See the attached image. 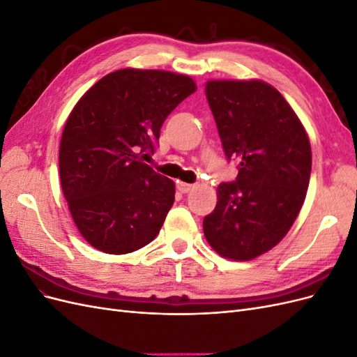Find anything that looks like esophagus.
<instances>
[{"mask_svg": "<svg viewBox=\"0 0 357 357\" xmlns=\"http://www.w3.org/2000/svg\"><path fill=\"white\" fill-rule=\"evenodd\" d=\"M195 188H197L195 185H189V183H185V181H177V189L181 193H189L190 190H193Z\"/></svg>", "mask_w": 357, "mask_h": 357, "instance_id": "1", "label": "esophagus"}]
</instances>
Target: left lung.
<instances>
[{"label":"left lung","instance_id":"left-lung-1","mask_svg":"<svg viewBox=\"0 0 357 357\" xmlns=\"http://www.w3.org/2000/svg\"><path fill=\"white\" fill-rule=\"evenodd\" d=\"M205 96L226 156L240 165L236 181L218 188L204 235L222 257L252 261L284 238L305 201L308 134L284 96L264 80H208Z\"/></svg>","mask_w":357,"mask_h":357}]
</instances>
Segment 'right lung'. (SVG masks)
<instances>
[{"mask_svg":"<svg viewBox=\"0 0 357 357\" xmlns=\"http://www.w3.org/2000/svg\"><path fill=\"white\" fill-rule=\"evenodd\" d=\"M197 91L189 75L123 68L74 105L59 144V178L71 218L96 250L126 255L156 238L176 185L149 167L162 123Z\"/></svg>","mask_w":357,"mask_h":357,"instance_id":"add662e5","label":"right lung"}]
</instances>
